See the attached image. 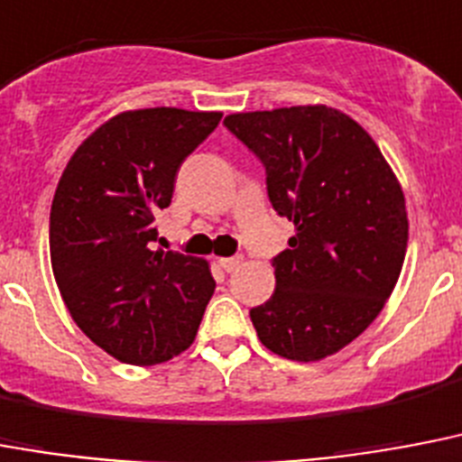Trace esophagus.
Returning a JSON list of instances; mask_svg holds the SVG:
<instances>
[{
  "label": "esophagus",
  "mask_w": 462,
  "mask_h": 462,
  "mask_svg": "<svg viewBox=\"0 0 462 462\" xmlns=\"http://www.w3.org/2000/svg\"><path fill=\"white\" fill-rule=\"evenodd\" d=\"M241 257H221L219 260V267L224 269V272H228V274H231V272H236V269L241 267Z\"/></svg>",
  "instance_id": "esophagus-1"
}]
</instances>
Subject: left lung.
Returning a JSON list of instances; mask_svg holds the SVG:
<instances>
[{
	"instance_id": "8db88e82",
	"label": "left lung",
	"mask_w": 462,
	"mask_h": 462,
	"mask_svg": "<svg viewBox=\"0 0 462 462\" xmlns=\"http://www.w3.org/2000/svg\"><path fill=\"white\" fill-rule=\"evenodd\" d=\"M267 169L272 208L295 236L274 257L276 289L250 310L262 346L317 363L370 327L393 293L405 248L403 188L372 135L327 105L228 114Z\"/></svg>"
}]
</instances>
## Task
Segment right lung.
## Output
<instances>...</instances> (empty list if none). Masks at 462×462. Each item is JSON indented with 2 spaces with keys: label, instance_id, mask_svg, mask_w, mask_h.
<instances>
[{
  "label": "right lung",
  "instance_id": "1",
  "mask_svg": "<svg viewBox=\"0 0 462 462\" xmlns=\"http://www.w3.org/2000/svg\"><path fill=\"white\" fill-rule=\"evenodd\" d=\"M221 112L131 109L73 152L50 212V257L73 322L128 365H160L195 341L214 293L209 262L154 248L176 173Z\"/></svg>",
  "mask_w": 462,
  "mask_h": 462
}]
</instances>
